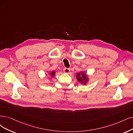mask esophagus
<instances>
[{
    "label": "esophagus",
    "instance_id": "34e87169",
    "mask_svg": "<svg viewBox=\"0 0 133 133\" xmlns=\"http://www.w3.org/2000/svg\"><path fill=\"white\" fill-rule=\"evenodd\" d=\"M70 68H65L63 69V72L65 73H68L70 72Z\"/></svg>",
    "mask_w": 133,
    "mask_h": 133
}]
</instances>
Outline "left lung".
Segmentation results:
<instances>
[{
    "instance_id": "left-lung-1",
    "label": "left lung",
    "mask_w": 133,
    "mask_h": 133,
    "mask_svg": "<svg viewBox=\"0 0 133 133\" xmlns=\"http://www.w3.org/2000/svg\"><path fill=\"white\" fill-rule=\"evenodd\" d=\"M76 78L78 82L84 85L86 84L87 82L89 81V77L86 74L85 72L83 71H81L79 73H77Z\"/></svg>"
}]
</instances>
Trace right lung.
Listing matches in <instances>:
<instances>
[{"label":"right lung","mask_w":133,"mask_h":133,"mask_svg":"<svg viewBox=\"0 0 133 133\" xmlns=\"http://www.w3.org/2000/svg\"><path fill=\"white\" fill-rule=\"evenodd\" d=\"M55 74H56V72H55V71H51V72H50V76H51V78L54 77V76L55 75Z\"/></svg>","instance_id":"add662e5"}]
</instances>
